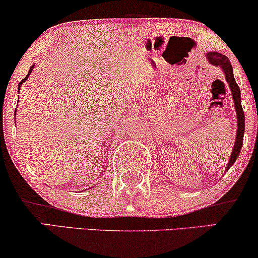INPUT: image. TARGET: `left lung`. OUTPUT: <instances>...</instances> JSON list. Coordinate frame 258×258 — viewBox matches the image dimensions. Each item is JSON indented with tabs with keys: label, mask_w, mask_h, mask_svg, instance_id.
Wrapping results in <instances>:
<instances>
[{
	"label": "left lung",
	"mask_w": 258,
	"mask_h": 258,
	"mask_svg": "<svg viewBox=\"0 0 258 258\" xmlns=\"http://www.w3.org/2000/svg\"><path fill=\"white\" fill-rule=\"evenodd\" d=\"M206 58L209 60L210 63H212L213 66H219L223 70L224 76H225L226 82L229 83L230 90H231L233 103H235L236 113H237V135H236V142L235 146L232 148V153L230 155L229 163H227L225 170H229L233 163L236 162L237 158H238L240 148L243 145V136H244V130H245V122H244V112L242 108V103H240V90L239 86L237 85L235 77H233V70L231 66V62L227 56L220 54L218 52H209L206 53Z\"/></svg>",
	"instance_id": "1"
}]
</instances>
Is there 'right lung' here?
<instances>
[{
	"mask_svg": "<svg viewBox=\"0 0 258 258\" xmlns=\"http://www.w3.org/2000/svg\"><path fill=\"white\" fill-rule=\"evenodd\" d=\"M33 69H34V65H33L31 69H29V71H28V75H27V76L25 77V78H23V79L21 80V82H20V83H19V90H20V88H21L22 83H25V80H27V79H28V77H29V75H31V73H32V71H33ZM15 113H16V111H15Z\"/></svg>",
	"mask_w": 258,
	"mask_h": 258,
	"instance_id": "obj_1",
	"label": "right lung"
}]
</instances>
